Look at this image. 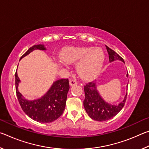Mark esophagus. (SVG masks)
Here are the masks:
<instances>
[{"instance_id":"obj_1","label":"esophagus","mask_w":149,"mask_h":149,"mask_svg":"<svg viewBox=\"0 0 149 149\" xmlns=\"http://www.w3.org/2000/svg\"><path fill=\"white\" fill-rule=\"evenodd\" d=\"M77 81L74 79H70V86H74V85H77Z\"/></svg>"}]
</instances>
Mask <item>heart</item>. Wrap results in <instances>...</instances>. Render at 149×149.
Masks as SVG:
<instances>
[{
    "label": "heart",
    "mask_w": 149,
    "mask_h": 149,
    "mask_svg": "<svg viewBox=\"0 0 149 149\" xmlns=\"http://www.w3.org/2000/svg\"><path fill=\"white\" fill-rule=\"evenodd\" d=\"M62 64H73L78 61L76 69L79 76L84 79L97 77L101 70L104 60L102 50L92 47H68L61 54Z\"/></svg>",
    "instance_id": "heart-1"
}]
</instances>
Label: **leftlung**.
<instances>
[{
  "label": "left lung",
  "mask_w": 149,
  "mask_h": 149,
  "mask_svg": "<svg viewBox=\"0 0 149 149\" xmlns=\"http://www.w3.org/2000/svg\"><path fill=\"white\" fill-rule=\"evenodd\" d=\"M107 47V50L109 55L110 62L115 60H120L124 63V60L114 50ZM126 76L128 77V74ZM85 95L84 100V106L85 111L91 119L102 122L112 118L120 112L125 104L127 93L122 102L117 105L111 104L106 102L99 94L95 82H90L84 86Z\"/></svg>",
  "instance_id": "obj_1"
}]
</instances>
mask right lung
Here are the masks:
<instances>
[{"label":"right lung","instance_id":"1","mask_svg":"<svg viewBox=\"0 0 149 149\" xmlns=\"http://www.w3.org/2000/svg\"><path fill=\"white\" fill-rule=\"evenodd\" d=\"M35 50H46L44 45H35L29 48L20 60ZM16 78V92L19 104L24 112L32 120L41 123H50L58 119L64 112L70 89L68 79H58L54 81L50 89L39 99L29 100L24 97L18 91L20 82L17 71Z\"/></svg>","mask_w":149,"mask_h":149}]
</instances>
